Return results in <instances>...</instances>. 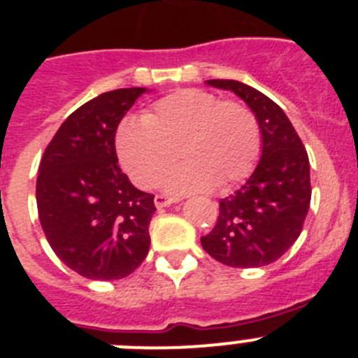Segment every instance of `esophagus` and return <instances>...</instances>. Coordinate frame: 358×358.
<instances>
[{
    "instance_id": "obj_1",
    "label": "esophagus",
    "mask_w": 358,
    "mask_h": 358,
    "mask_svg": "<svg viewBox=\"0 0 358 358\" xmlns=\"http://www.w3.org/2000/svg\"><path fill=\"white\" fill-rule=\"evenodd\" d=\"M153 201H155L157 208H164V206L173 205V203L180 201V199L178 198H169V196H164V194H159V196H155V199H153Z\"/></svg>"
}]
</instances>
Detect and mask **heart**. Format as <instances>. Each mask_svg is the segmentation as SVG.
I'll list each match as a JSON object with an SVG mask.
<instances>
[{
    "mask_svg": "<svg viewBox=\"0 0 358 358\" xmlns=\"http://www.w3.org/2000/svg\"><path fill=\"white\" fill-rule=\"evenodd\" d=\"M259 146L262 132L249 108L192 88L157 100L143 122L125 120L116 134L120 162L141 189L155 187L178 157L185 160L166 178L171 192L240 182L255 168Z\"/></svg>",
    "mask_w": 358,
    "mask_h": 358,
    "instance_id": "1",
    "label": "heart"
}]
</instances>
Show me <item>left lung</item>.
<instances>
[{"label": "left lung", "instance_id": "obj_1", "mask_svg": "<svg viewBox=\"0 0 358 358\" xmlns=\"http://www.w3.org/2000/svg\"><path fill=\"white\" fill-rule=\"evenodd\" d=\"M206 85L229 90L255 113L262 159L235 194L220 199L215 228L201 236V245L222 265H270L302 231L310 205L309 157L288 116L268 96L231 79H210Z\"/></svg>", "mask_w": 358, "mask_h": 358}]
</instances>
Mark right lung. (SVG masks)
I'll return each mask as SVG.
<instances>
[{
	"label": "right lung",
	"instance_id": "add662e5",
	"mask_svg": "<svg viewBox=\"0 0 358 358\" xmlns=\"http://www.w3.org/2000/svg\"><path fill=\"white\" fill-rule=\"evenodd\" d=\"M146 88L102 93L76 109L45 148L36 206L49 245L69 268L93 280L123 279L150 250L153 194L122 173L120 122Z\"/></svg>",
	"mask_w": 358,
	"mask_h": 358
}]
</instances>
